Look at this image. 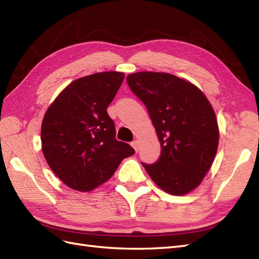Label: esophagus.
<instances>
[{"mask_svg":"<svg viewBox=\"0 0 259 259\" xmlns=\"http://www.w3.org/2000/svg\"><path fill=\"white\" fill-rule=\"evenodd\" d=\"M131 145H132V148H134V149L136 150V152H138V149H139V141H138V140L132 141V142H131Z\"/></svg>","mask_w":259,"mask_h":259,"instance_id":"1","label":"esophagus"}]
</instances>
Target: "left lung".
I'll return each instance as SVG.
<instances>
[{
  "mask_svg": "<svg viewBox=\"0 0 259 259\" xmlns=\"http://www.w3.org/2000/svg\"><path fill=\"white\" fill-rule=\"evenodd\" d=\"M127 83L148 108L162 148L154 164L142 163L145 170L170 195L190 193L218 150L219 127L208 98L196 85L169 73L137 72Z\"/></svg>",
  "mask_w": 259,
  "mask_h": 259,
  "instance_id": "8db88e82",
  "label": "left lung"
}]
</instances>
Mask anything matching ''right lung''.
I'll use <instances>...</instances> for the list:
<instances>
[{"mask_svg": "<svg viewBox=\"0 0 259 259\" xmlns=\"http://www.w3.org/2000/svg\"><path fill=\"white\" fill-rule=\"evenodd\" d=\"M123 78V73L116 71L77 78L46 111L42 153L52 171L72 189H95L135 153L115 138V123L107 114Z\"/></svg>", "mask_w": 259, "mask_h": 259, "instance_id": "add662e5", "label": "right lung"}]
</instances>
